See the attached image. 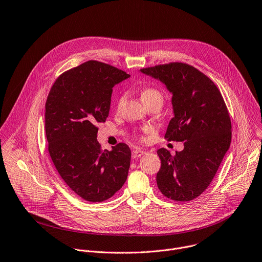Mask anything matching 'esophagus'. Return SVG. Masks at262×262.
I'll use <instances>...</instances> for the list:
<instances>
[{
	"label": "esophagus",
	"mask_w": 262,
	"mask_h": 262,
	"mask_svg": "<svg viewBox=\"0 0 262 262\" xmlns=\"http://www.w3.org/2000/svg\"><path fill=\"white\" fill-rule=\"evenodd\" d=\"M146 152L143 151V150H140V149H135L132 151V156L133 158H138V157H141L142 155H144Z\"/></svg>",
	"instance_id": "34e87169"
}]
</instances>
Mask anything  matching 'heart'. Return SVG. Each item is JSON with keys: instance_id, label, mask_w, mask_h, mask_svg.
I'll use <instances>...</instances> for the list:
<instances>
[{"instance_id": "1", "label": "heart", "mask_w": 262, "mask_h": 262, "mask_svg": "<svg viewBox=\"0 0 262 262\" xmlns=\"http://www.w3.org/2000/svg\"><path fill=\"white\" fill-rule=\"evenodd\" d=\"M141 97L142 100L145 104L150 103L152 101H161L162 102V94L160 91H158L157 89H154V87H147V89H144L141 93ZM126 96L125 95H121L118 97L117 100V104H116V109L119 110L121 108V106L123 105V103L125 102ZM150 130V129H147Z\"/></svg>"}]
</instances>
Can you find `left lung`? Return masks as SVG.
Segmentation results:
<instances>
[{"mask_svg": "<svg viewBox=\"0 0 262 262\" xmlns=\"http://www.w3.org/2000/svg\"><path fill=\"white\" fill-rule=\"evenodd\" d=\"M141 72L161 81L171 93L173 117L164 138L184 142V149L175 155L164 148L157 150L158 189L171 201H192L208 188L230 146L225 102L215 83L190 64L169 62Z\"/></svg>", "mask_w": 262, "mask_h": 262, "instance_id": "obj_1", "label": "left lung"}]
</instances>
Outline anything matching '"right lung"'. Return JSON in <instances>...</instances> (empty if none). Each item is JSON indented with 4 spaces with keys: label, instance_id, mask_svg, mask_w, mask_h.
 Wrapping results in <instances>:
<instances>
[{
    "label": "right lung",
    "instance_id": "right-lung-1",
    "mask_svg": "<svg viewBox=\"0 0 262 262\" xmlns=\"http://www.w3.org/2000/svg\"><path fill=\"white\" fill-rule=\"evenodd\" d=\"M129 75L89 60L62 73L45 105V132L51 160L64 183L81 199L104 202L125 183L132 152L124 143L102 150L98 126L110 110L113 87Z\"/></svg>",
    "mask_w": 262,
    "mask_h": 262
}]
</instances>
